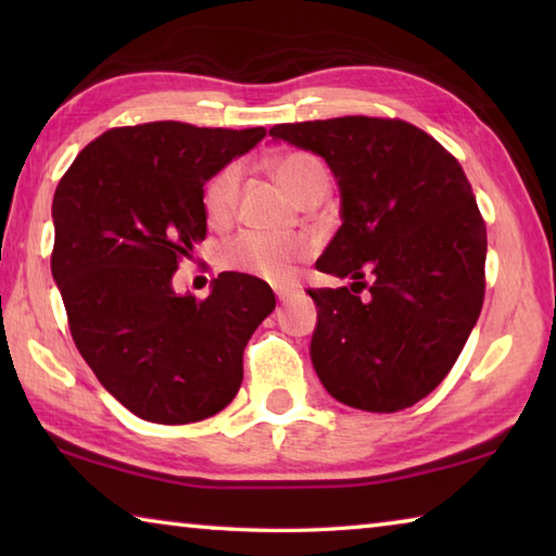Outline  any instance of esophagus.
Segmentation results:
<instances>
[{"instance_id": "1", "label": "esophagus", "mask_w": 556, "mask_h": 556, "mask_svg": "<svg viewBox=\"0 0 556 556\" xmlns=\"http://www.w3.org/2000/svg\"><path fill=\"white\" fill-rule=\"evenodd\" d=\"M275 291H277V299H279V301H289L291 294H294V289H289V287H279V289H275Z\"/></svg>"}]
</instances>
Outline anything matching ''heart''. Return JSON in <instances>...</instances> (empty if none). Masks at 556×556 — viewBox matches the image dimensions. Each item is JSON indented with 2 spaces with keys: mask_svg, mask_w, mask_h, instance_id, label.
I'll list each match as a JSON object with an SVG mask.
<instances>
[{
  "mask_svg": "<svg viewBox=\"0 0 556 556\" xmlns=\"http://www.w3.org/2000/svg\"><path fill=\"white\" fill-rule=\"evenodd\" d=\"M277 184L296 203H308L312 199H324L328 188V172L321 159L308 152H289L271 164ZM242 181V166L238 162L225 164L220 172L211 176L203 191V208L213 225L230 223L238 205ZM312 244L301 235L289 238H269L260 232H242L223 248V265L228 269L248 271L267 281H287L301 260L308 257Z\"/></svg>",
  "mask_w": 556,
  "mask_h": 556,
  "instance_id": "1",
  "label": "heart"
}]
</instances>
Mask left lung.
Wrapping results in <instances>:
<instances>
[{"label":"left lung","mask_w":556,"mask_h":556,"mask_svg":"<svg viewBox=\"0 0 556 556\" xmlns=\"http://www.w3.org/2000/svg\"><path fill=\"white\" fill-rule=\"evenodd\" d=\"M269 135L321 154L343 195V225L316 269L355 281L308 289L318 378L348 407H412L454 368L483 308L485 220L464 168L397 117L289 122Z\"/></svg>","instance_id":"8db88e82"}]
</instances>
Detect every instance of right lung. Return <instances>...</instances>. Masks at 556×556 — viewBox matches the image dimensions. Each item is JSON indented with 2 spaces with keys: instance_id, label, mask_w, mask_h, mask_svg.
<instances>
[{
  "instance_id": "right-lung-1",
  "label": "right lung",
  "mask_w": 556,
  "mask_h": 556,
  "mask_svg": "<svg viewBox=\"0 0 556 556\" xmlns=\"http://www.w3.org/2000/svg\"><path fill=\"white\" fill-rule=\"evenodd\" d=\"M265 127L188 122L112 127L53 193L51 271L80 355L139 419L191 425L228 407L250 336L275 312L267 281L223 271L211 296H178V262L205 240L203 186Z\"/></svg>"
}]
</instances>
